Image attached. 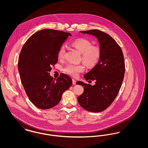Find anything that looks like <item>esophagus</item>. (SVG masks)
Wrapping results in <instances>:
<instances>
[{
    "mask_svg": "<svg viewBox=\"0 0 148 148\" xmlns=\"http://www.w3.org/2000/svg\"><path fill=\"white\" fill-rule=\"evenodd\" d=\"M73 80V85L76 84V82H76V81H75V80H74V79H73V80Z\"/></svg>",
    "mask_w": 148,
    "mask_h": 148,
    "instance_id": "esophagus-1",
    "label": "esophagus"
}]
</instances>
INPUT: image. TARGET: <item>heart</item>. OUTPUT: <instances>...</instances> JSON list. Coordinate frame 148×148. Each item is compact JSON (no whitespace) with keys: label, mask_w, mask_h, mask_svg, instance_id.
<instances>
[{"label":"heart","mask_w":148,"mask_h":148,"mask_svg":"<svg viewBox=\"0 0 148 148\" xmlns=\"http://www.w3.org/2000/svg\"><path fill=\"white\" fill-rule=\"evenodd\" d=\"M72 46L77 51L82 54V60L85 64L89 67L97 65L100 60L101 51L97 46H92V42L87 39L79 38L71 42ZM66 52V47L62 45L58 53V56L59 59H63ZM84 67L82 65H75L68 64L63 69L64 72L73 77H77L79 73L82 72Z\"/></svg>","instance_id":"heart-1"}]
</instances>
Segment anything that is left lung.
<instances>
[{"instance_id": "obj_1", "label": "left lung", "mask_w": 148, "mask_h": 148, "mask_svg": "<svg viewBox=\"0 0 148 148\" xmlns=\"http://www.w3.org/2000/svg\"><path fill=\"white\" fill-rule=\"evenodd\" d=\"M80 32L97 38L101 56L98 63L84 75L86 80H95V84L77 82L84 87L77 101L86 110L101 112L111 105L119 92L125 73L124 58L119 45L108 34L97 29Z\"/></svg>"}]
</instances>
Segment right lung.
Wrapping results in <instances>:
<instances>
[{"label": "right lung", "mask_w": 148, "mask_h": 148, "mask_svg": "<svg viewBox=\"0 0 148 148\" xmlns=\"http://www.w3.org/2000/svg\"><path fill=\"white\" fill-rule=\"evenodd\" d=\"M71 33L43 29L32 35L23 45L18 59L21 84L29 100L37 108L48 109L56 106L64 92L72 84L66 74L58 78L50 75L58 62V53Z\"/></svg>", "instance_id": "add662e5"}]
</instances>
